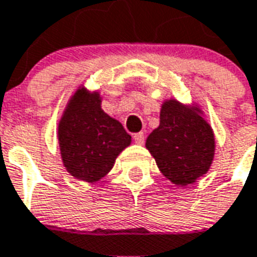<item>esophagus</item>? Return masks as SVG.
Here are the masks:
<instances>
[{
	"label": "esophagus",
	"instance_id": "obj_1",
	"mask_svg": "<svg viewBox=\"0 0 257 257\" xmlns=\"http://www.w3.org/2000/svg\"><path fill=\"white\" fill-rule=\"evenodd\" d=\"M134 140L136 144H143L144 140H146V136H144L143 132H139V134L134 135Z\"/></svg>",
	"mask_w": 257,
	"mask_h": 257
}]
</instances>
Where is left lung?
<instances>
[{"mask_svg":"<svg viewBox=\"0 0 257 257\" xmlns=\"http://www.w3.org/2000/svg\"><path fill=\"white\" fill-rule=\"evenodd\" d=\"M159 170L173 184L187 187L210 169L215 139L200 109L169 99L162 104L159 126L146 142Z\"/></svg>","mask_w":257,"mask_h":257,"instance_id":"1","label":"left lung"}]
</instances>
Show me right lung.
Returning <instances> with one entry per match:
<instances>
[{
	"instance_id": "1",
	"label": "right lung",
	"mask_w": 257,
	"mask_h": 257,
	"mask_svg": "<svg viewBox=\"0 0 257 257\" xmlns=\"http://www.w3.org/2000/svg\"><path fill=\"white\" fill-rule=\"evenodd\" d=\"M58 142L66 170L77 180L95 182L111 170L131 144V135L102 110L98 92L79 88L58 123Z\"/></svg>"
}]
</instances>
